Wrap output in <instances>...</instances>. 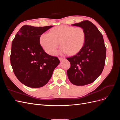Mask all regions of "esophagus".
I'll return each mask as SVG.
<instances>
[{"label":"esophagus","mask_w":120,"mask_h":120,"mask_svg":"<svg viewBox=\"0 0 120 120\" xmlns=\"http://www.w3.org/2000/svg\"><path fill=\"white\" fill-rule=\"evenodd\" d=\"M59 60H60L61 61H62V60H64V57H59Z\"/></svg>","instance_id":"obj_1"}]
</instances>
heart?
I'll list each match as a JSON object with an SVG mask.
<instances>
[{
  "instance_id": "heart-1",
  "label": "heart",
  "mask_w": 120,
  "mask_h": 120,
  "mask_svg": "<svg viewBox=\"0 0 120 120\" xmlns=\"http://www.w3.org/2000/svg\"><path fill=\"white\" fill-rule=\"evenodd\" d=\"M86 38V32L82 28L61 25L52 29L49 33L42 34L39 42L45 51L50 55H55L60 45L63 46L61 52L74 55L82 49Z\"/></svg>"
}]
</instances>
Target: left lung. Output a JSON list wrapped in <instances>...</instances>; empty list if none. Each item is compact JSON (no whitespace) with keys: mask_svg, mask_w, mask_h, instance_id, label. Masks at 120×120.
Returning <instances> with one entry per match:
<instances>
[{"mask_svg":"<svg viewBox=\"0 0 120 120\" xmlns=\"http://www.w3.org/2000/svg\"><path fill=\"white\" fill-rule=\"evenodd\" d=\"M72 25L82 28L86 32V38L81 51L67 58L71 64L67 75L72 84L84 86L93 82L102 72L106 57V48L102 34L90 21L84 20Z\"/></svg>","mask_w":120,"mask_h":120,"instance_id":"obj_1","label":"left lung"}]
</instances>
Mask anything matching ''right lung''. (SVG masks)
<instances>
[{
    "label": "right lung",
    "mask_w": 120,
    "mask_h": 120,
    "mask_svg": "<svg viewBox=\"0 0 120 120\" xmlns=\"http://www.w3.org/2000/svg\"><path fill=\"white\" fill-rule=\"evenodd\" d=\"M53 26L21 27L11 45L10 64L17 79L30 88H41L48 82L60 63L46 53L39 42L41 35Z\"/></svg>",
    "instance_id": "1"
}]
</instances>
